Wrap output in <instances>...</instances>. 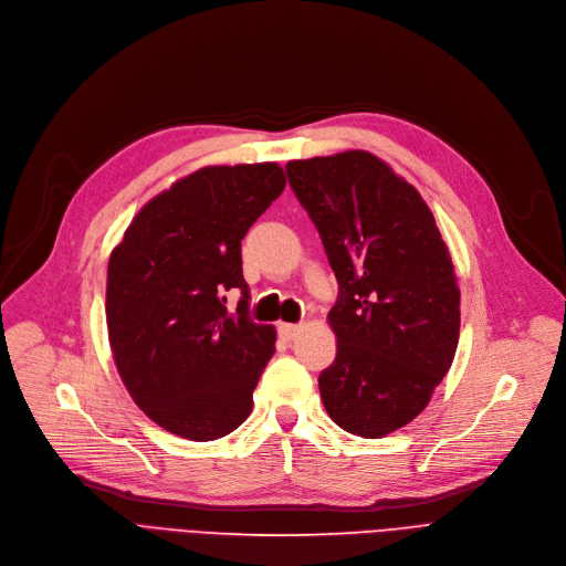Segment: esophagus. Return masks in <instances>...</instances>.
<instances>
[{"label": "esophagus", "instance_id": "1", "mask_svg": "<svg viewBox=\"0 0 566 566\" xmlns=\"http://www.w3.org/2000/svg\"><path fill=\"white\" fill-rule=\"evenodd\" d=\"M300 325H293V323H280L277 325V334L284 338V340H293L297 334H300Z\"/></svg>", "mask_w": 566, "mask_h": 566}]
</instances>
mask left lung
Listing matches in <instances>:
<instances>
[{"label":"left lung","mask_w":566,"mask_h":566,"mask_svg":"<svg viewBox=\"0 0 566 566\" xmlns=\"http://www.w3.org/2000/svg\"><path fill=\"white\" fill-rule=\"evenodd\" d=\"M286 176L338 282L323 403L347 433L388 436L422 413L453 361L460 291L449 250L418 189L373 153L293 160Z\"/></svg>","instance_id":"8db88e82"}]
</instances>
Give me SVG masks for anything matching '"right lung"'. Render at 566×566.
<instances>
[{"label": "right lung", "mask_w": 566, "mask_h": 566, "mask_svg": "<svg viewBox=\"0 0 566 566\" xmlns=\"http://www.w3.org/2000/svg\"><path fill=\"white\" fill-rule=\"evenodd\" d=\"M275 163L205 167L146 202L108 262L117 370L144 413L180 438L232 433L275 352L250 318L241 239L284 191ZM239 290L238 310L227 293Z\"/></svg>", "instance_id": "add662e5"}]
</instances>
